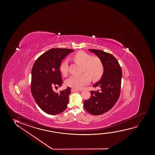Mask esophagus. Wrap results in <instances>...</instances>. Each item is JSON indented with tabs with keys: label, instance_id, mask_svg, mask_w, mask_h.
I'll use <instances>...</instances> for the list:
<instances>
[{
	"label": "esophagus",
	"instance_id": "34e87169",
	"mask_svg": "<svg viewBox=\"0 0 155 155\" xmlns=\"http://www.w3.org/2000/svg\"><path fill=\"white\" fill-rule=\"evenodd\" d=\"M78 91V89H74V88H72L71 89V91L72 92H75V91Z\"/></svg>",
	"mask_w": 155,
	"mask_h": 155
}]
</instances>
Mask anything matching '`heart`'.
I'll list each match as a JSON object with an SVG mask.
<instances>
[{"label":"heart","instance_id":"1","mask_svg":"<svg viewBox=\"0 0 155 155\" xmlns=\"http://www.w3.org/2000/svg\"><path fill=\"white\" fill-rule=\"evenodd\" d=\"M72 59L82 64L83 71L87 73L73 74L66 81V85L76 89H81L91 81V77L94 80L101 77L104 72V66L101 60L91 55L84 51H79L72 56ZM68 60L66 59L60 65L62 74L66 76L68 71Z\"/></svg>","mask_w":155,"mask_h":155}]
</instances>
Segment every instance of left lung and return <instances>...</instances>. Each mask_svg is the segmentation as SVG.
Listing matches in <instances>:
<instances>
[{
    "mask_svg": "<svg viewBox=\"0 0 155 155\" xmlns=\"http://www.w3.org/2000/svg\"><path fill=\"white\" fill-rule=\"evenodd\" d=\"M89 51L101 60L104 72L101 80L93 85L99 89L91 91V96L85 100L84 106L90 114L98 115L110 110L119 99L122 72L119 62L112 54L95 49Z\"/></svg>",
    "mask_w": 155,
    "mask_h": 155,
    "instance_id": "left-lung-1",
    "label": "left lung"
}]
</instances>
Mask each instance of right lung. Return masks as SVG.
<instances>
[{"label":"right lung","mask_w":155,"mask_h":155,"mask_svg":"<svg viewBox=\"0 0 155 155\" xmlns=\"http://www.w3.org/2000/svg\"><path fill=\"white\" fill-rule=\"evenodd\" d=\"M73 50L53 48L40 55L32 69L31 89L38 106L47 114L55 115L67 107L71 88L67 87L59 93L53 91L54 87L62 85L60 70L62 60Z\"/></svg>","instance_id":"obj_1"}]
</instances>
